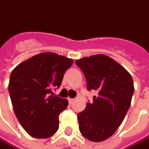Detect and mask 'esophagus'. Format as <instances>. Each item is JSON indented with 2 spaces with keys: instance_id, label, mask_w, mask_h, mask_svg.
Returning <instances> with one entry per match:
<instances>
[{
  "instance_id": "1",
  "label": "esophagus",
  "mask_w": 149,
  "mask_h": 149,
  "mask_svg": "<svg viewBox=\"0 0 149 149\" xmlns=\"http://www.w3.org/2000/svg\"><path fill=\"white\" fill-rule=\"evenodd\" d=\"M68 101H69V104H72L73 103V101H74V99H71V98H69V99H68Z\"/></svg>"
}]
</instances>
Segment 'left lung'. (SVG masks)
Instances as JSON below:
<instances>
[{
  "mask_svg": "<svg viewBox=\"0 0 149 149\" xmlns=\"http://www.w3.org/2000/svg\"><path fill=\"white\" fill-rule=\"evenodd\" d=\"M86 77L88 89L98 92L93 103L77 114L81 134L92 142L112 136L125 118L134 92L133 80L127 70L105 55L76 61Z\"/></svg>",
  "mask_w": 149,
  "mask_h": 149,
  "instance_id": "1",
  "label": "left lung"
}]
</instances>
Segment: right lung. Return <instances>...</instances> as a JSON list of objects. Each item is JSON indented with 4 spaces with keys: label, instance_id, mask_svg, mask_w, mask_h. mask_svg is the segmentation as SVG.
Masks as SVG:
<instances>
[{
    "label": "right lung",
    "instance_id": "right-lung-1",
    "mask_svg": "<svg viewBox=\"0 0 149 149\" xmlns=\"http://www.w3.org/2000/svg\"><path fill=\"white\" fill-rule=\"evenodd\" d=\"M72 59L43 52L21 62L13 70L8 84L15 115L33 137L48 138L59 128V116L68 101L52 94L59 88Z\"/></svg>",
    "mask_w": 149,
    "mask_h": 149
}]
</instances>
